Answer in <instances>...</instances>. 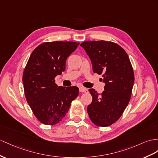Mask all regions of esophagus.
Listing matches in <instances>:
<instances>
[{"label":"esophagus","mask_w":158,"mask_h":158,"mask_svg":"<svg viewBox=\"0 0 158 158\" xmlns=\"http://www.w3.org/2000/svg\"><path fill=\"white\" fill-rule=\"evenodd\" d=\"M79 91L80 92H84V93H87L88 92V89L86 88H85L83 87H79Z\"/></svg>","instance_id":"esophagus-1"}]
</instances>
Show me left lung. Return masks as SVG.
<instances>
[{"instance_id": "1", "label": "left lung", "mask_w": 158, "mask_h": 158, "mask_svg": "<svg viewBox=\"0 0 158 158\" xmlns=\"http://www.w3.org/2000/svg\"><path fill=\"white\" fill-rule=\"evenodd\" d=\"M80 45L89 56L93 71L102 74L105 83L101 95L89 89L93 100L87 113L96 125L109 126L120 118L130 100L134 83L131 62L123 48L113 42L89 40Z\"/></svg>"}]
</instances>
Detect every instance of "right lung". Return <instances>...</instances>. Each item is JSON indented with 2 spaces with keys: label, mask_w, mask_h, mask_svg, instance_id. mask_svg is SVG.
<instances>
[{
  "label": "right lung",
  "mask_w": 158,
  "mask_h": 158,
  "mask_svg": "<svg viewBox=\"0 0 158 158\" xmlns=\"http://www.w3.org/2000/svg\"><path fill=\"white\" fill-rule=\"evenodd\" d=\"M79 45L70 41L43 43L28 60L23 76L24 91L34 115L44 124L60 122L79 95L77 87L57 86L55 81L65 71L67 57Z\"/></svg>",
  "instance_id": "right-lung-1"
}]
</instances>
